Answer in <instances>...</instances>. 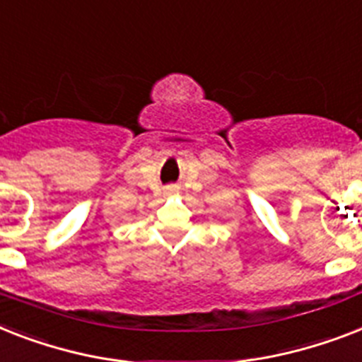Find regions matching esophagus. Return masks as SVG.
I'll return each instance as SVG.
<instances>
[{
  "instance_id": "1",
  "label": "esophagus",
  "mask_w": 362,
  "mask_h": 362,
  "mask_svg": "<svg viewBox=\"0 0 362 362\" xmlns=\"http://www.w3.org/2000/svg\"><path fill=\"white\" fill-rule=\"evenodd\" d=\"M168 190H175V189H173V187H170V189H168Z\"/></svg>"
}]
</instances>
